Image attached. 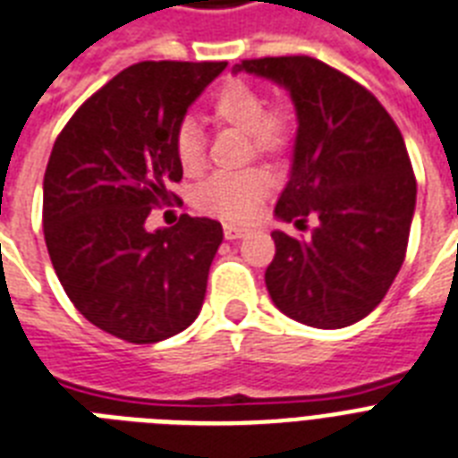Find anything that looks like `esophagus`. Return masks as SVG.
Instances as JSON below:
<instances>
[{
  "instance_id": "34e87169",
  "label": "esophagus",
  "mask_w": 458,
  "mask_h": 458,
  "mask_svg": "<svg viewBox=\"0 0 458 458\" xmlns=\"http://www.w3.org/2000/svg\"><path fill=\"white\" fill-rule=\"evenodd\" d=\"M223 235H225V240H242L244 235H249L247 228H242V225H233V223H225L223 225Z\"/></svg>"
}]
</instances>
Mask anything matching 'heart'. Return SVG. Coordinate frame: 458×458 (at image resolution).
Segmentation results:
<instances>
[{"label": "heart", "mask_w": 458, "mask_h": 458, "mask_svg": "<svg viewBox=\"0 0 458 458\" xmlns=\"http://www.w3.org/2000/svg\"><path fill=\"white\" fill-rule=\"evenodd\" d=\"M211 120L218 126H230L247 133L251 150L256 155L275 157L289 148L293 136V113L289 106L266 107V98L247 81H228L218 89L209 106ZM174 152L181 169L195 176L207 165L204 136L195 122H183L174 139ZM270 192V176L261 169L216 174L197 191L195 204L207 214L242 221L256 211L263 197Z\"/></svg>", "instance_id": "1"}]
</instances>
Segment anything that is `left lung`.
Here are the masks:
<instances>
[{"label": "left lung", "mask_w": 458, "mask_h": 458, "mask_svg": "<svg viewBox=\"0 0 458 458\" xmlns=\"http://www.w3.org/2000/svg\"><path fill=\"white\" fill-rule=\"evenodd\" d=\"M237 72L292 98L299 129L275 218L299 230L315 223L308 237L273 230L267 293L301 325H355L381 303L407 251L416 181L403 133L367 89L318 58H256Z\"/></svg>", "instance_id": "8db88e82"}]
</instances>
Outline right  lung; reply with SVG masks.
<instances>
[{
  "label": "right lung",
  "mask_w": 458,
  "mask_h": 458,
  "mask_svg": "<svg viewBox=\"0 0 458 458\" xmlns=\"http://www.w3.org/2000/svg\"><path fill=\"white\" fill-rule=\"evenodd\" d=\"M228 63L143 61L72 114L44 174V240L74 308L129 344H157L192 325L223 228L188 214L148 230L183 178L174 139L188 107Z\"/></svg>",
  "instance_id": "add662e5"
}]
</instances>
